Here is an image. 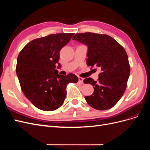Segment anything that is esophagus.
Returning a JSON list of instances; mask_svg holds the SVG:
<instances>
[{"instance_id":"34e87169","label":"esophagus","mask_w":150,"mask_h":150,"mask_svg":"<svg viewBox=\"0 0 150 150\" xmlns=\"http://www.w3.org/2000/svg\"><path fill=\"white\" fill-rule=\"evenodd\" d=\"M78 79H79V83H81V84L83 83V81H84V79H83V78H81V77H79Z\"/></svg>"}]
</instances>
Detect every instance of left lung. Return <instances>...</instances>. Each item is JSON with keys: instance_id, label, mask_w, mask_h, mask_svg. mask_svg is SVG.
Returning a JSON list of instances; mask_svg holds the SVG:
<instances>
[{"instance_id": "left-lung-1", "label": "left lung", "mask_w": 150, "mask_h": 150, "mask_svg": "<svg viewBox=\"0 0 150 150\" xmlns=\"http://www.w3.org/2000/svg\"><path fill=\"white\" fill-rule=\"evenodd\" d=\"M73 40L88 47V66L99 67L98 81L91 78L84 80L94 87L87 103L98 110L114 106L123 95L130 74L128 57L125 49L111 36L91 33L76 34Z\"/></svg>"}]
</instances>
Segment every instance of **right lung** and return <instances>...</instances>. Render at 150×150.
<instances>
[{
  "label": "right lung",
  "instance_id": "add662e5",
  "mask_svg": "<svg viewBox=\"0 0 150 150\" xmlns=\"http://www.w3.org/2000/svg\"><path fill=\"white\" fill-rule=\"evenodd\" d=\"M74 34H51L36 39L22 49L17 57L16 73L22 92L40 110L51 111L59 108L66 96V85L76 83L74 74L59 75L56 69L61 49Z\"/></svg>",
  "mask_w": 150,
  "mask_h": 150
}]
</instances>
